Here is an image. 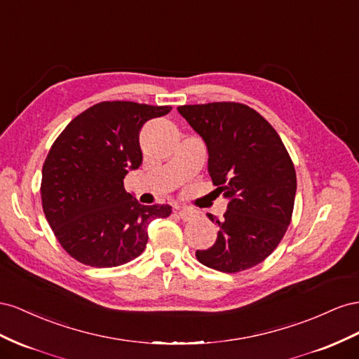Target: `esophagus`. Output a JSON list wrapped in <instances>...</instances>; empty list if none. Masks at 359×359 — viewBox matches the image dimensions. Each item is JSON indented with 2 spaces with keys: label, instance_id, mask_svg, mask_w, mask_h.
Segmentation results:
<instances>
[{
  "label": "esophagus",
  "instance_id": "esophagus-1",
  "mask_svg": "<svg viewBox=\"0 0 359 359\" xmlns=\"http://www.w3.org/2000/svg\"><path fill=\"white\" fill-rule=\"evenodd\" d=\"M174 213L177 215V217L180 218V219H183V221H189V219H192L194 218V212L192 210H188V209H183V208H176L174 209Z\"/></svg>",
  "mask_w": 359,
  "mask_h": 359
}]
</instances>
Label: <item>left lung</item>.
<instances>
[{
  "instance_id": "left-lung-1",
  "label": "left lung",
  "mask_w": 359,
  "mask_h": 359,
  "mask_svg": "<svg viewBox=\"0 0 359 359\" xmlns=\"http://www.w3.org/2000/svg\"><path fill=\"white\" fill-rule=\"evenodd\" d=\"M177 111L206 142L213 192L229 200L219 231L197 260L234 273L262 263L292 219L296 172L280 135L257 111L236 102L183 105Z\"/></svg>"
}]
</instances>
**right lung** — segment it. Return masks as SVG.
<instances>
[{"mask_svg": "<svg viewBox=\"0 0 359 359\" xmlns=\"http://www.w3.org/2000/svg\"><path fill=\"white\" fill-rule=\"evenodd\" d=\"M170 111L100 102L72 120L50 147L42 170V206L61 247L79 263L114 268L137 259L151 219L170 217L168 204L144 206L123 185L142 162L141 128Z\"/></svg>", "mask_w": 359, "mask_h": 359, "instance_id": "right-lung-1", "label": "right lung"}]
</instances>
